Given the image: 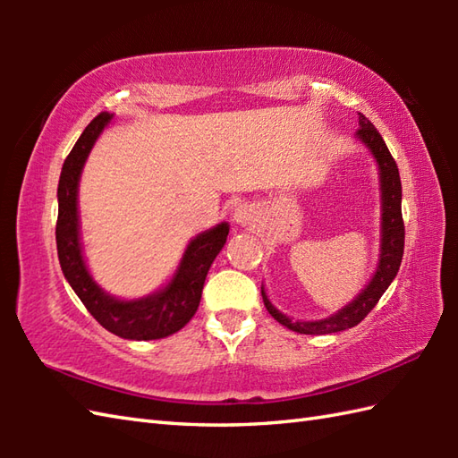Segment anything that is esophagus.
Here are the masks:
<instances>
[{"label":"esophagus","mask_w":458,"mask_h":458,"mask_svg":"<svg viewBox=\"0 0 458 458\" xmlns=\"http://www.w3.org/2000/svg\"><path fill=\"white\" fill-rule=\"evenodd\" d=\"M234 220L240 224V226H251L258 218H256V208L251 204H240L234 212Z\"/></svg>","instance_id":"esophagus-1"}]
</instances>
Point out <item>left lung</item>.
I'll list each match as a JSON object with an SVG mask.
<instances>
[{"label": "left lung", "instance_id": "obj_1", "mask_svg": "<svg viewBox=\"0 0 458 458\" xmlns=\"http://www.w3.org/2000/svg\"><path fill=\"white\" fill-rule=\"evenodd\" d=\"M360 130L358 138L362 140L369 151L377 161L379 167V179H382V254H379V266L376 274L369 281L368 287L360 293L352 303L338 310L336 315L328 317L325 320H291L289 317L281 315L279 310L269 303L267 295L261 289V297H264V305L269 310V315L274 317L277 323L287 327L289 330H295L301 335H330L340 333V330L356 327L360 320L372 310L379 297L384 295V291L390 287L394 277L397 276V269L402 266L403 258V244H405V226L402 216V181L400 171H397L395 159L392 157L390 149H387L382 135L377 133L374 123L369 122L364 114H358Z\"/></svg>", "mask_w": 458, "mask_h": 458}]
</instances>
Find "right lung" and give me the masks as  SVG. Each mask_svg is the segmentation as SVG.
<instances>
[{"instance_id": "add662e5", "label": "right lung", "mask_w": 458, "mask_h": 458, "mask_svg": "<svg viewBox=\"0 0 458 458\" xmlns=\"http://www.w3.org/2000/svg\"><path fill=\"white\" fill-rule=\"evenodd\" d=\"M112 115L102 112L86 125V130L74 143L72 151L64 159L61 179H58V218H56V250L63 274L74 293L81 297L89 313L98 323L130 340H155L177 333L197 313L204 279L214 258L226 244L228 224H218L204 234L194 238L184 251L177 276L159 293L140 301H120L94 284L84 266L79 242V210H76V192L79 179L96 138L108 125Z\"/></svg>"}]
</instances>
